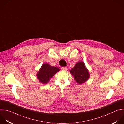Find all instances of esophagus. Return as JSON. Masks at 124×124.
<instances>
[{
	"label": "esophagus",
	"mask_w": 124,
	"mask_h": 124,
	"mask_svg": "<svg viewBox=\"0 0 124 124\" xmlns=\"http://www.w3.org/2000/svg\"><path fill=\"white\" fill-rule=\"evenodd\" d=\"M61 70H67V67H61Z\"/></svg>",
	"instance_id": "esophagus-1"
}]
</instances>
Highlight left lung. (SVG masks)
<instances>
[{
    "instance_id": "obj_1",
    "label": "left lung",
    "mask_w": 124,
    "mask_h": 124,
    "mask_svg": "<svg viewBox=\"0 0 124 124\" xmlns=\"http://www.w3.org/2000/svg\"><path fill=\"white\" fill-rule=\"evenodd\" d=\"M70 72L73 76L74 80L81 85L88 80L90 77V72L85 63L82 61L76 63Z\"/></svg>"
}]
</instances>
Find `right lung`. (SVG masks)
<instances>
[{
  "instance_id": "obj_1",
  "label": "right lung",
  "mask_w": 124,
  "mask_h": 124,
  "mask_svg": "<svg viewBox=\"0 0 124 124\" xmlns=\"http://www.w3.org/2000/svg\"><path fill=\"white\" fill-rule=\"evenodd\" d=\"M60 69L56 67H53L48 63L43 64L36 73V77L41 83L46 84Z\"/></svg>"
}]
</instances>
